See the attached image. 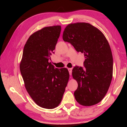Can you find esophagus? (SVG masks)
Wrapping results in <instances>:
<instances>
[{
  "instance_id": "esophagus-1",
  "label": "esophagus",
  "mask_w": 127,
  "mask_h": 127,
  "mask_svg": "<svg viewBox=\"0 0 127 127\" xmlns=\"http://www.w3.org/2000/svg\"><path fill=\"white\" fill-rule=\"evenodd\" d=\"M68 70L69 73L70 75H72V68H68Z\"/></svg>"
}]
</instances>
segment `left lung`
<instances>
[{
  "label": "left lung",
  "instance_id": "1",
  "mask_svg": "<svg viewBox=\"0 0 127 127\" xmlns=\"http://www.w3.org/2000/svg\"><path fill=\"white\" fill-rule=\"evenodd\" d=\"M63 39L85 58V68L75 66L72 70L73 77L78 82L75 98L83 106L97 104L107 93L113 77V55L106 38L97 28L83 22L68 25Z\"/></svg>",
  "mask_w": 127,
  "mask_h": 127
}]
</instances>
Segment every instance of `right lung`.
<instances>
[{
	"instance_id": "add662e5",
	"label": "right lung",
	"mask_w": 127,
	"mask_h": 127,
	"mask_svg": "<svg viewBox=\"0 0 127 127\" xmlns=\"http://www.w3.org/2000/svg\"><path fill=\"white\" fill-rule=\"evenodd\" d=\"M61 26L44 27L30 36L23 48L20 71L27 91L36 104L51 109L61 103L69 74L66 68H55L54 54Z\"/></svg>"
}]
</instances>
